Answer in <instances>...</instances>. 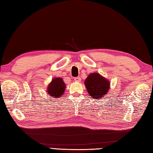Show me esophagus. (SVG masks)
Listing matches in <instances>:
<instances>
[{
	"label": "esophagus",
	"mask_w": 153,
	"mask_h": 153,
	"mask_svg": "<svg viewBox=\"0 0 153 153\" xmlns=\"http://www.w3.org/2000/svg\"><path fill=\"white\" fill-rule=\"evenodd\" d=\"M75 82H81V78H80V77H75L74 78Z\"/></svg>",
	"instance_id": "esophagus-1"
}]
</instances>
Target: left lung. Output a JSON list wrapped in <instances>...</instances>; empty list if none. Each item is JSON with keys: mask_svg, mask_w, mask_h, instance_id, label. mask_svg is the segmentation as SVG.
Returning a JSON list of instances; mask_svg holds the SVG:
<instances>
[{"mask_svg": "<svg viewBox=\"0 0 153 153\" xmlns=\"http://www.w3.org/2000/svg\"><path fill=\"white\" fill-rule=\"evenodd\" d=\"M87 91L92 98L98 99L105 97L110 89V82L98 73L88 75L84 82Z\"/></svg>", "mask_w": 153, "mask_h": 153, "instance_id": "1", "label": "left lung"}]
</instances>
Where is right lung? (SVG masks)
I'll return each instance as SVG.
<instances>
[{
	"label": "right lung",
	"mask_w": 153,
	"mask_h": 153,
	"mask_svg": "<svg viewBox=\"0 0 153 153\" xmlns=\"http://www.w3.org/2000/svg\"><path fill=\"white\" fill-rule=\"evenodd\" d=\"M65 90V84L61 77H55L52 79L47 86V92L50 97L59 98L63 94Z\"/></svg>",
	"instance_id": "add662e5"
}]
</instances>
